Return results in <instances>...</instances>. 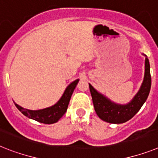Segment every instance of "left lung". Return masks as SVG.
I'll list each match as a JSON object with an SVG mask.
<instances>
[{
	"label": "left lung",
	"instance_id": "obj_1",
	"mask_svg": "<svg viewBox=\"0 0 158 158\" xmlns=\"http://www.w3.org/2000/svg\"><path fill=\"white\" fill-rule=\"evenodd\" d=\"M94 106L96 114L101 119L110 123H123L131 119L137 113L144 102L146 101L151 88V75L149 61L145 56L144 78L140 90L130 103L127 105H117L106 98L98 93L90 84H89Z\"/></svg>",
	"mask_w": 158,
	"mask_h": 158
}]
</instances>
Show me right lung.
I'll return each mask as SVG.
<instances>
[{"label":"right lung","instance_id":"add662e5","mask_svg":"<svg viewBox=\"0 0 158 158\" xmlns=\"http://www.w3.org/2000/svg\"><path fill=\"white\" fill-rule=\"evenodd\" d=\"M78 81L79 80H76L73 82H72L71 84L66 88L64 93L60 101L51 107L43 109V110H31L21 107L18 104H15V106L25 116L32 118L34 120L38 121L40 123H46V124L56 123L67 110L70 98L73 93L74 89L76 88V85H77Z\"/></svg>","mask_w":158,"mask_h":158}]
</instances>
